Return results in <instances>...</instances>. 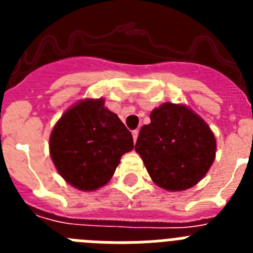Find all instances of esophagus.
Masks as SVG:
<instances>
[{
  "mask_svg": "<svg viewBox=\"0 0 253 253\" xmlns=\"http://www.w3.org/2000/svg\"><path fill=\"white\" fill-rule=\"evenodd\" d=\"M133 140H134V143L137 142V138H138V134H139V130H133Z\"/></svg>",
  "mask_w": 253,
  "mask_h": 253,
  "instance_id": "34e87169",
  "label": "esophagus"
}]
</instances>
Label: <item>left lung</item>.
Listing matches in <instances>:
<instances>
[{
	"instance_id": "1",
	"label": "left lung",
	"mask_w": 253,
	"mask_h": 253,
	"mask_svg": "<svg viewBox=\"0 0 253 253\" xmlns=\"http://www.w3.org/2000/svg\"><path fill=\"white\" fill-rule=\"evenodd\" d=\"M140 128L135 151L152 180L181 191L202 180L215 158V137L207 123L184 105L162 104Z\"/></svg>"
}]
</instances>
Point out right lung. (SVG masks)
Here are the masks:
<instances>
[{
    "instance_id": "right-lung-1",
    "label": "right lung",
    "mask_w": 253,
    "mask_h": 253,
    "mask_svg": "<svg viewBox=\"0 0 253 253\" xmlns=\"http://www.w3.org/2000/svg\"><path fill=\"white\" fill-rule=\"evenodd\" d=\"M105 101L84 100L62 115L49 139L59 175L82 191L107 184L124 153L134 148L131 133Z\"/></svg>"
}]
</instances>
